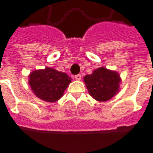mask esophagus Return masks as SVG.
Listing matches in <instances>:
<instances>
[{
    "instance_id": "1",
    "label": "esophagus",
    "mask_w": 153,
    "mask_h": 153,
    "mask_svg": "<svg viewBox=\"0 0 153 153\" xmlns=\"http://www.w3.org/2000/svg\"><path fill=\"white\" fill-rule=\"evenodd\" d=\"M74 79L77 80H80L81 79V75H80V74H76V75H74Z\"/></svg>"
}]
</instances>
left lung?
<instances>
[{
    "label": "left lung",
    "instance_id": "obj_1",
    "mask_svg": "<svg viewBox=\"0 0 153 153\" xmlns=\"http://www.w3.org/2000/svg\"><path fill=\"white\" fill-rule=\"evenodd\" d=\"M88 91L98 102H106L112 98L119 92L120 77L116 71L100 67L83 77Z\"/></svg>",
    "mask_w": 153,
    "mask_h": 153
}]
</instances>
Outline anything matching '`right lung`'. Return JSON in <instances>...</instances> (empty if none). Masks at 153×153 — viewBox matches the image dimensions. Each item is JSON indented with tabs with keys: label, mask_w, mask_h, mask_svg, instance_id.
Segmentation results:
<instances>
[{
	"label": "right lung",
	"mask_w": 153,
	"mask_h": 153,
	"mask_svg": "<svg viewBox=\"0 0 153 153\" xmlns=\"http://www.w3.org/2000/svg\"><path fill=\"white\" fill-rule=\"evenodd\" d=\"M28 78V84L33 93L38 98L48 102H55L62 97L71 83V78L66 74L49 67L33 71Z\"/></svg>",
	"instance_id": "1"
}]
</instances>
